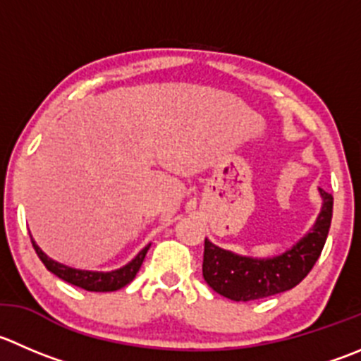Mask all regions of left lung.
<instances>
[{
  "label": "left lung",
  "instance_id": "8db88e82",
  "mask_svg": "<svg viewBox=\"0 0 361 361\" xmlns=\"http://www.w3.org/2000/svg\"><path fill=\"white\" fill-rule=\"evenodd\" d=\"M323 208L312 229L284 254L269 259L245 257L204 240L202 277L219 295L233 302L268 298L298 286L309 275L326 243L334 197L319 188Z\"/></svg>",
  "mask_w": 361,
  "mask_h": 361
}]
</instances>
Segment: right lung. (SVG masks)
<instances>
[{
	"instance_id": "1",
	"label": "right lung",
	"mask_w": 361,
	"mask_h": 361,
	"mask_svg": "<svg viewBox=\"0 0 361 361\" xmlns=\"http://www.w3.org/2000/svg\"><path fill=\"white\" fill-rule=\"evenodd\" d=\"M31 243H33L35 252L40 257V261L44 262L45 268L54 274L56 277H59L61 281L68 282V284L77 286L80 289H86V291H95V293H107V291H118V289L125 288L127 284H130L134 281V277L137 275L139 268H141L142 261L146 257V252H148L149 245H146L127 266L120 269H114V271H84V269H75V268H68V266L61 264V262L52 261L51 257L44 254L40 250L37 243L31 238Z\"/></svg>"
}]
</instances>
